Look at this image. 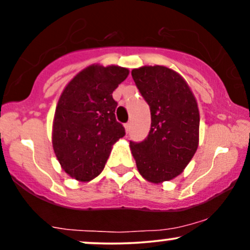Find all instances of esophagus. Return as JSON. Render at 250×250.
I'll use <instances>...</instances> for the list:
<instances>
[{"mask_svg":"<svg viewBox=\"0 0 250 250\" xmlns=\"http://www.w3.org/2000/svg\"><path fill=\"white\" fill-rule=\"evenodd\" d=\"M130 127H131V125H130V122H127V123H125V131H127V133H128V131H129V130H130Z\"/></svg>","mask_w":250,"mask_h":250,"instance_id":"34e87169","label":"esophagus"}]
</instances>
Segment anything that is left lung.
<instances>
[{"instance_id":"8db88e82","label":"left lung","mask_w":250,"mask_h":250,"mask_svg":"<svg viewBox=\"0 0 250 250\" xmlns=\"http://www.w3.org/2000/svg\"><path fill=\"white\" fill-rule=\"evenodd\" d=\"M131 76L151 115L148 136L130 141L131 154L146 180L169 181L182 173L199 146L196 100L185 80L163 65L133 69Z\"/></svg>"}]
</instances>
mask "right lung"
I'll return each mask as SVG.
<instances>
[{
    "mask_svg": "<svg viewBox=\"0 0 250 250\" xmlns=\"http://www.w3.org/2000/svg\"><path fill=\"white\" fill-rule=\"evenodd\" d=\"M129 70L93 64L80 71L63 90L55 110L53 147L60 165L79 181H90L104 168L111 146L125 135L116 121L113 91Z\"/></svg>",
    "mask_w": 250,
    "mask_h": 250,
    "instance_id": "obj_1",
    "label": "right lung"
}]
</instances>
